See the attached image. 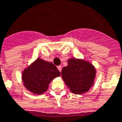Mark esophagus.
I'll return each instance as SVG.
<instances>
[{"instance_id": "esophagus-1", "label": "esophagus", "mask_w": 122, "mask_h": 122, "mask_svg": "<svg viewBox=\"0 0 122 122\" xmlns=\"http://www.w3.org/2000/svg\"><path fill=\"white\" fill-rule=\"evenodd\" d=\"M57 68H58V70H59V72H61V69H62V67H61V66H57Z\"/></svg>"}]
</instances>
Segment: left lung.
Masks as SVG:
<instances>
[{"label": "left lung", "instance_id": "1", "mask_svg": "<svg viewBox=\"0 0 122 122\" xmlns=\"http://www.w3.org/2000/svg\"><path fill=\"white\" fill-rule=\"evenodd\" d=\"M96 71L94 66L83 59H68V65L61 70L62 79L70 91L75 94L88 92L94 85Z\"/></svg>", "mask_w": 122, "mask_h": 122}]
</instances>
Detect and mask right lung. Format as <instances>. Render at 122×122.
Wrapping results in <instances>:
<instances>
[{
	"label": "right lung",
	"mask_w": 122,
	"mask_h": 122,
	"mask_svg": "<svg viewBox=\"0 0 122 122\" xmlns=\"http://www.w3.org/2000/svg\"><path fill=\"white\" fill-rule=\"evenodd\" d=\"M60 75V72L52 63L39 57L24 68L21 77L23 85L28 91L40 95L48 89L50 82Z\"/></svg>",
	"instance_id": "right-lung-1"
}]
</instances>
